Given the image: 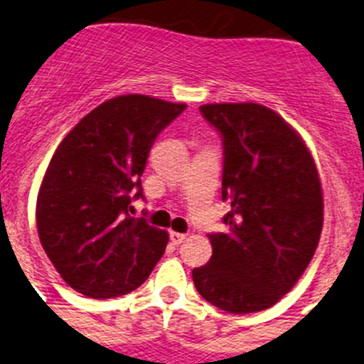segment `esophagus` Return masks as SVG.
I'll return each mask as SVG.
<instances>
[{
    "instance_id": "34e87169",
    "label": "esophagus",
    "mask_w": 364,
    "mask_h": 364,
    "mask_svg": "<svg viewBox=\"0 0 364 364\" xmlns=\"http://www.w3.org/2000/svg\"><path fill=\"white\" fill-rule=\"evenodd\" d=\"M169 240H171V242L175 243V245H180V243H182L186 240V235H184V232L171 231V232H169Z\"/></svg>"
}]
</instances>
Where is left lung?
I'll use <instances>...</instances> for the list:
<instances>
[{"mask_svg": "<svg viewBox=\"0 0 364 364\" xmlns=\"http://www.w3.org/2000/svg\"><path fill=\"white\" fill-rule=\"evenodd\" d=\"M223 141L228 232L209 235L213 256L193 269L196 291L231 314L265 311L311 263L323 229V189L305 141L256 102L200 106Z\"/></svg>", "mask_w": 364, "mask_h": 364, "instance_id": "obj_1", "label": "left lung"}]
</instances>
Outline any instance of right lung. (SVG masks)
I'll use <instances>...</instances> for the list:
<instances>
[{"label":"right lung","instance_id":"right-lung-1","mask_svg":"<svg viewBox=\"0 0 364 364\" xmlns=\"http://www.w3.org/2000/svg\"><path fill=\"white\" fill-rule=\"evenodd\" d=\"M182 102L119 95L92 109L58 146L36 205L41 245L55 271L88 298L128 294L148 279L168 232L129 216L159 133Z\"/></svg>","mask_w":364,"mask_h":364}]
</instances>
